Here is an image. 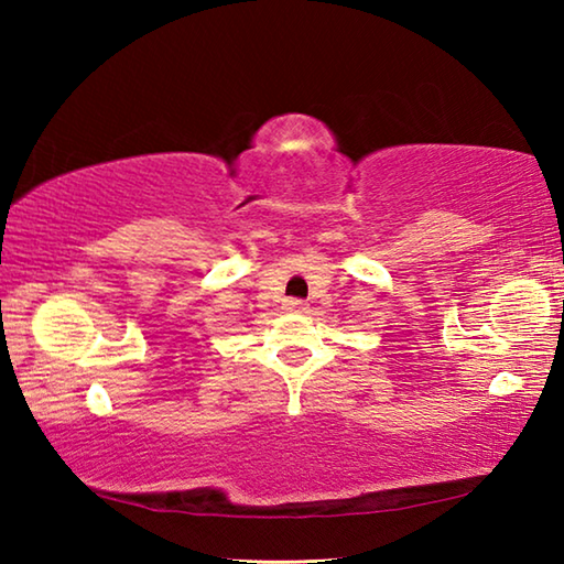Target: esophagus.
<instances>
[{
  "instance_id": "esophagus-1",
  "label": "esophagus",
  "mask_w": 564,
  "mask_h": 564,
  "mask_svg": "<svg viewBox=\"0 0 564 564\" xmlns=\"http://www.w3.org/2000/svg\"><path fill=\"white\" fill-rule=\"evenodd\" d=\"M283 308L291 311V313H305V311H308V303H305L303 299H285Z\"/></svg>"
}]
</instances>
